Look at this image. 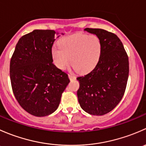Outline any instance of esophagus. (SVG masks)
<instances>
[{
    "instance_id": "1",
    "label": "esophagus",
    "mask_w": 146,
    "mask_h": 146,
    "mask_svg": "<svg viewBox=\"0 0 146 146\" xmlns=\"http://www.w3.org/2000/svg\"><path fill=\"white\" fill-rule=\"evenodd\" d=\"M68 78L70 80H76V76H73V74H68Z\"/></svg>"
}]
</instances>
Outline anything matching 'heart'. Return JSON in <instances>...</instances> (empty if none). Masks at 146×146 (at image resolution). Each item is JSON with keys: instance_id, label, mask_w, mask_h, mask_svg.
<instances>
[{"instance_id": "1", "label": "heart", "mask_w": 146, "mask_h": 146, "mask_svg": "<svg viewBox=\"0 0 146 146\" xmlns=\"http://www.w3.org/2000/svg\"><path fill=\"white\" fill-rule=\"evenodd\" d=\"M101 50L100 41L96 36L76 34L61 39L59 46H53L51 55L58 68H66L70 61L77 71L85 73L98 64Z\"/></svg>"}]
</instances>
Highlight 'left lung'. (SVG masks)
I'll list each match as a JSON object with an SVG mask.
<instances>
[{
  "instance_id": "left-lung-1",
  "label": "left lung",
  "mask_w": 146,
  "mask_h": 146,
  "mask_svg": "<svg viewBox=\"0 0 146 146\" xmlns=\"http://www.w3.org/2000/svg\"><path fill=\"white\" fill-rule=\"evenodd\" d=\"M95 35L101 43V55L95 68L77 78L80 107L87 113L101 116L107 114L121 100L129 78V58L123 44L114 34L102 29L85 28Z\"/></svg>"
}]
</instances>
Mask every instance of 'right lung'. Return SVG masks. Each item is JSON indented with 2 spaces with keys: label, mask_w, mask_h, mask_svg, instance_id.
Returning <instances> with one entry per match:
<instances>
[{
  "label": "right lung",
  "mask_w": 146,
  "mask_h": 146,
  "mask_svg": "<svg viewBox=\"0 0 146 146\" xmlns=\"http://www.w3.org/2000/svg\"><path fill=\"white\" fill-rule=\"evenodd\" d=\"M56 36L60 35L54 30L35 29L19 39L10 60L15 97L26 111L36 117L57 110L70 82L68 75L53 64L51 48Z\"/></svg>",
  "instance_id": "1"
}]
</instances>
